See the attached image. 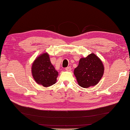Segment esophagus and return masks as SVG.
<instances>
[{
  "mask_svg": "<svg viewBox=\"0 0 130 130\" xmlns=\"http://www.w3.org/2000/svg\"><path fill=\"white\" fill-rule=\"evenodd\" d=\"M65 70H67V71H70L71 70V68L70 67H68L65 68Z\"/></svg>",
  "mask_w": 130,
  "mask_h": 130,
  "instance_id": "34e87169",
  "label": "esophagus"
}]
</instances>
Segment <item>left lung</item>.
Instances as JSON below:
<instances>
[{
  "label": "left lung",
  "instance_id": "left-lung-1",
  "mask_svg": "<svg viewBox=\"0 0 130 130\" xmlns=\"http://www.w3.org/2000/svg\"><path fill=\"white\" fill-rule=\"evenodd\" d=\"M104 70L101 59L95 54H91L80 59L74 74L80 86L87 88L98 83L103 75Z\"/></svg>",
  "mask_w": 130,
  "mask_h": 130
}]
</instances>
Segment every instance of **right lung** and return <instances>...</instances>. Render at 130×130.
<instances>
[{
    "mask_svg": "<svg viewBox=\"0 0 130 130\" xmlns=\"http://www.w3.org/2000/svg\"><path fill=\"white\" fill-rule=\"evenodd\" d=\"M32 74L37 84L48 87L56 83L59 73L51 63L48 54L43 53L32 63Z\"/></svg>",
    "mask_w": 130,
    "mask_h": 130,
    "instance_id": "add662e5",
    "label": "right lung"
}]
</instances>
